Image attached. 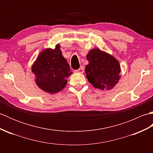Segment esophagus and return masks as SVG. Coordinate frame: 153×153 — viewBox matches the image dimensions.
<instances>
[{"instance_id": "34e87169", "label": "esophagus", "mask_w": 153, "mask_h": 153, "mask_svg": "<svg viewBox=\"0 0 153 153\" xmlns=\"http://www.w3.org/2000/svg\"><path fill=\"white\" fill-rule=\"evenodd\" d=\"M83 71H84L83 68V67H80V68H79V69L75 70L74 71H75V72H76V73H80V74H82V73L83 72Z\"/></svg>"}]
</instances>
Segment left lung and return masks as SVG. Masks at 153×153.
<instances>
[{"label":"left lung","mask_w":153,"mask_h":153,"mask_svg":"<svg viewBox=\"0 0 153 153\" xmlns=\"http://www.w3.org/2000/svg\"><path fill=\"white\" fill-rule=\"evenodd\" d=\"M89 64L85 66L88 82L100 89H111L118 83L120 65L111 55L95 48L87 55Z\"/></svg>","instance_id":"8db88e82"}]
</instances>
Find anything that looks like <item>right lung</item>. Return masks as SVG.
I'll list each match as a JSON object with an SVG mask.
<instances>
[{
    "mask_svg": "<svg viewBox=\"0 0 153 153\" xmlns=\"http://www.w3.org/2000/svg\"><path fill=\"white\" fill-rule=\"evenodd\" d=\"M60 49V45H57L54 49L44 50L32 66L37 85L45 92L60 91L66 86L67 78L72 74Z\"/></svg>",
    "mask_w": 153,
    "mask_h": 153,
    "instance_id": "right-lung-1",
    "label": "right lung"
}]
</instances>
